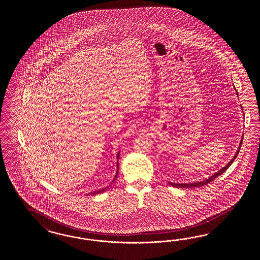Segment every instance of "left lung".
Segmentation results:
<instances>
[{"label":"left lung","instance_id":"1","mask_svg":"<svg viewBox=\"0 0 260 260\" xmlns=\"http://www.w3.org/2000/svg\"><path fill=\"white\" fill-rule=\"evenodd\" d=\"M235 89H236V88H235ZM236 94L238 95V93L236 92ZM241 108H242V107H241ZM242 141H243V136L241 137V141L239 143V147H238V149L236 150V155H235L234 157L232 158V160L229 162L227 165L224 166V167H223L222 169H220L218 172L213 173V175H212V176H210L209 178L205 179L203 181L192 182V183H181V184H180V183H172V182H169V184H170L171 186H173V187H175V188H198V187H201V186L207 185L208 183L213 181V179H215L217 176H219L220 174L224 173V172L228 169L229 167L232 165V163L234 162V160L236 159V156H237V154H238V152H239V150H240V147H241Z\"/></svg>","mask_w":260,"mask_h":260}]
</instances>
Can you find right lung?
I'll use <instances>...</instances> for the list:
<instances>
[{
    "label": "right lung",
    "mask_w": 260,
    "mask_h": 260,
    "mask_svg": "<svg viewBox=\"0 0 260 260\" xmlns=\"http://www.w3.org/2000/svg\"><path fill=\"white\" fill-rule=\"evenodd\" d=\"M119 156H120V150L118 151V153H117V170H116V174H115V176H114V178H113V180L111 181V183H110V185L109 186H107V187H105V188H103V189H98V190H95V191H91V192H88V193H87V194H90V196H92V194H98V193H101V192H104L105 190L107 189H109V187H110V185L111 184H113V182L115 181L116 180V178H117V176H118V173H119V165H118V159Z\"/></svg>",
    "instance_id": "add662e5"
}]
</instances>
